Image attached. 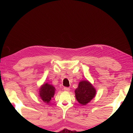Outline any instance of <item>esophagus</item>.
Wrapping results in <instances>:
<instances>
[{"label": "esophagus", "mask_w": 133, "mask_h": 133, "mask_svg": "<svg viewBox=\"0 0 133 133\" xmlns=\"http://www.w3.org/2000/svg\"><path fill=\"white\" fill-rule=\"evenodd\" d=\"M64 90L65 91H70V88H67V87H64Z\"/></svg>", "instance_id": "34e87169"}]
</instances>
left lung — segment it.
<instances>
[{
    "mask_svg": "<svg viewBox=\"0 0 133 133\" xmlns=\"http://www.w3.org/2000/svg\"><path fill=\"white\" fill-rule=\"evenodd\" d=\"M96 89L88 80H82L75 90L76 99L81 105H85L93 99L96 95Z\"/></svg>",
    "mask_w": 133,
    "mask_h": 133,
    "instance_id": "1",
    "label": "left lung"
}]
</instances>
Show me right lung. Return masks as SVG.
Instances as JSON below:
<instances>
[{
  "label": "right lung",
  "instance_id": "1",
  "mask_svg": "<svg viewBox=\"0 0 133 133\" xmlns=\"http://www.w3.org/2000/svg\"><path fill=\"white\" fill-rule=\"evenodd\" d=\"M55 88L51 84L45 83L40 87L39 90V96L44 103L49 104L53 98L55 92Z\"/></svg>",
  "mask_w": 133,
  "mask_h": 133
}]
</instances>
